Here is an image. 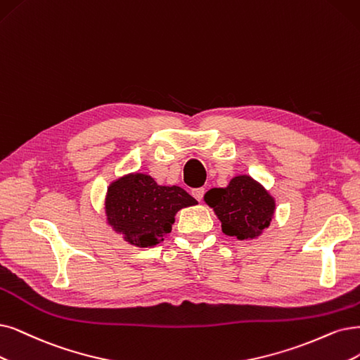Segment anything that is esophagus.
Instances as JSON below:
<instances>
[{
  "mask_svg": "<svg viewBox=\"0 0 360 360\" xmlns=\"http://www.w3.org/2000/svg\"><path fill=\"white\" fill-rule=\"evenodd\" d=\"M191 193H193V197L195 198V200L202 202V198L205 195V188H194Z\"/></svg>",
  "mask_w": 360,
  "mask_h": 360,
  "instance_id": "1",
  "label": "esophagus"
}]
</instances>
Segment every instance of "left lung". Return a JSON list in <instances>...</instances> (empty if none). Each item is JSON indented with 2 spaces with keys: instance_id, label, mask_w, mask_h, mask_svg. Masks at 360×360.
<instances>
[{
  "instance_id": "8db88e82",
  "label": "left lung",
  "mask_w": 360,
  "mask_h": 360,
  "mask_svg": "<svg viewBox=\"0 0 360 360\" xmlns=\"http://www.w3.org/2000/svg\"><path fill=\"white\" fill-rule=\"evenodd\" d=\"M205 202L214 207L222 233L238 240L258 237L270 225L276 209L270 193L248 175L234 176L225 188H212Z\"/></svg>"
}]
</instances>
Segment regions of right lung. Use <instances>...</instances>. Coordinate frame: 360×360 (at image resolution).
I'll list each match as a JSON object with an SVG mask.
<instances>
[{
	"instance_id": "obj_1",
	"label": "right lung",
	"mask_w": 360,
	"mask_h": 360,
	"mask_svg": "<svg viewBox=\"0 0 360 360\" xmlns=\"http://www.w3.org/2000/svg\"><path fill=\"white\" fill-rule=\"evenodd\" d=\"M197 200L176 185H158L145 173L114 181L106 193L105 214L115 233L138 248H153L172 231L176 212Z\"/></svg>"
}]
</instances>
